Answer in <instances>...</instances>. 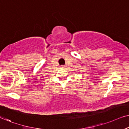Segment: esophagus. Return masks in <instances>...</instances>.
<instances>
[{
    "instance_id": "34e87169",
    "label": "esophagus",
    "mask_w": 129,
    "mask_h": 129,
    "mask_svg": "<svg viewBox=\"0 0 129 129\" xmlns=\"http://www.w3.org/2000/svg\"><path fill=\"white\" fill-rule=\"evenodd\" d=\"M61 68H66V66H61Z\"/></svg>"
}]
</instances>
